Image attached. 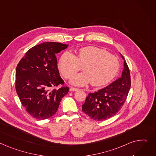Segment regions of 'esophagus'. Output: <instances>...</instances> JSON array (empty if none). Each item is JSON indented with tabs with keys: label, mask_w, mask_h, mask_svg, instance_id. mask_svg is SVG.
Masks as SVG:
<instances>
[{
	"label": "esophagus",
	"mask_w": 156,
	"mask_h": 156,
	"mask_svg": "<svg viewBox=\"0 0 156 156\" xmlns=\"http://www.w3.org/2000/svg\"><path fill=\"white\" fill-rule=\"evenodd\" d=\"M69 90L71 91H78L79 90L78 88H73V87H70L69 88Z\"/></svg>",
	"instance_id": "34e87169"
}]
</instances>
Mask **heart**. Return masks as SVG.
I'll return each instance as SVG.
<instances>
[{
  "mask_svg": "<svg viewBox=\"0 0 156 156\" xmlns=\"http://www.w3.org/2000/svg\"><path fill=\"white\" fill-rule=\"evenodd\" d=\"M83 66L84 71L73 76L71 84L78 87L89 83L93 86H101L111 81L117 75L119 61L104 49L87 46L79 49L77 57L70 51H65L59 60V68L63 75L69 78Z\"/></svg>",
  "mask_w": 156,
  "mask_h": 156,
  "instance_id": "obj_1",
  "label": "heart"
}]
</instances>
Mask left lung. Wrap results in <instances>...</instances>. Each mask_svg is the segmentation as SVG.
I'll list each match as a JSON object with an SVG mask.
<instances>
[{"label":"left lung","mask_w":156,"mask_h":156,"mask_svg":"<svg viewBox=\"0 0 156 156\" xmlns=\"http://www.w3.org/2000/svg\"><path fill=\"white\" fill-rule=\"evenodd\" d=\"M122 76L107 87L90 93L82 105V110L91 119L103 121L115 115L122 108L129 92L131 82L129 67L123 56Z\"/></svg>","instance_id":"8db88e82"}]
</instances>
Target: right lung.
Wrapping results in <instances>:
<instances>
[{
  "mask_svg": "<svg viewBox=\"0 0 156 156\" xmlns=\"http://www.w3.org/2000/svg\"><path fill=\"white\" fill-rule=\"evenodd\" d=\"M68 45L46 42L29 49L18 63L16 71V90L23 106L33 117L44 120L57 112L59 103L68 93L62 87L56 54Z\"/></svg>",
  "mask_w": 156,
  "mask_h": 156,
  "instance_id": "obj_1",
  "label": "right lung"
}]
</instances>
